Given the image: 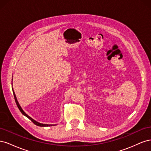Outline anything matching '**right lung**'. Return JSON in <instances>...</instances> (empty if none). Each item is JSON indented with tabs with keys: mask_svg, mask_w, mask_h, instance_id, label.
Here are the masks:
<instances>
[{
	"mask_svg": "<svg viewBox=\"0 0 151 151\" xmlns=\"http://www.w3.org/2000/svg\"><path fill=\"white\" fill-rule=\"evenodd\" d=\"M13 94H14V99H15V101H16V104H17V107H18V108H19V109L20 110V111L22 113V115H24V116H26V117H28L29 119L33 122L34 124H35L36 125H37V126H40V127H49V126H52L53 125H47V124H43V123H38V122H37L36 121H35V120H34L33 118H31L30 116H29L28 115H27V114L22 110V109L21 108V107L20 106V105H19V103H18V101H17V98H16V95H15V93H14V91H13Z\"/></svg>",
	"mask_w": 151,
	"mask_h": 151,
	"instance_id": "obj_1",
	"label": "right lung"
}]
</instances>
